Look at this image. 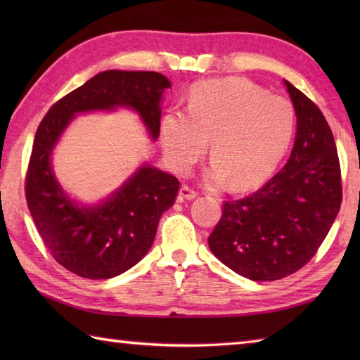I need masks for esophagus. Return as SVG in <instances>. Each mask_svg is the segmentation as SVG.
<instances>
[{"mask_svg":"<svg viewBox=\"0 0 360 360\" xmlns=\"http://www.w3.org/2000/svg\"><path fill=\"white\" fill-rule=\"evenodd\" d=\"M198 197V192L188 186H182L179 191V200H193Z\"/></svg>","mask_w":360,"mask_h":360,"instance_id":"1","label":"esophagus"}]
</instances>
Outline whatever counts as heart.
<instances>
[{"mask_svg": "<svg viewBox=\"0 0 360 360\" xmlns=\"http://www.w3.org/2000/svg\"><path fill=\"white\" fill-rule=\"evenodd\" d=\"M295 115L290 103L243 77L195 84L187 112L169 109L162 117L160 138L167 160L184 174L205 154L214 160L212 184L248 191L270 178L289 149Z\"/></svg>", "mask_w": 360, "mask_h": 360, "instance_id": "1", "label": "heart"}]
</instances>
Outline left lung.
<instances>
[{
    "mask_svg": "<svg viewBox=\"0 0 360 360\" xmlns=\"http://www.w3.org/2000/svg\"><path fill=\"white\" fill-rule=\"evenodd\" d=\"M284 82L297 114L289 160L257 192L224 202L208 238L222 264L252 281H276L307 265L326 240L343 197L337 146L324 114Z\"/></svg>",
    "mask_w": 360,
    "mask_h": 360,
    "instance_id": "8db88e82",
    "label": "left lung"
}]
</instances>
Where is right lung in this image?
Wrapping results in <instances>:
<instances>
[{
	"instance_id": "add662e5",
	"label": "right lung",
	"mask_w": 360,
	"mask_h": 360,
	"mask_svg": "<svg viewBox=\"0 0 360 360\" xmlns=\"http://www.w3.org/2000/svg\"><path fill=\"white\" fill-rule=\"evenodd\" d=\"M169 81L155 71H103L60 98L41 120L30 157L25 195L47 251L60 265L87 279L117 276L141 260L158 221L172 208L179 181L144 165L100 206H79L53 176L51 154L77 112L135 109L150 136L160 133V101Z\"/></svg>"
}]
</instances>
